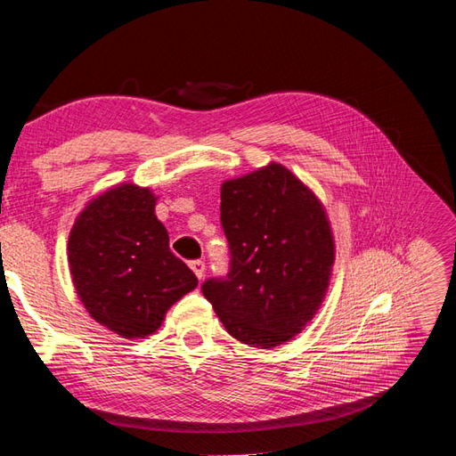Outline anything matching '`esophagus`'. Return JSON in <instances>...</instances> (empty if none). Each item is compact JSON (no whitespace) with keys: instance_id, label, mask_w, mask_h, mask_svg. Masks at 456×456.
<instances>
[{"instance_id":"1","label":"esophagus","mask_w":456,"mask_h":456,"mask_svg":"<svg viewBox=\"0 0 456 456\" xmlns=\"http://www.w3.org/2000/svg\"><path fill=\"white\" fill-rule=\"evenodd\" d=\"M191 270L196 273L198 279H202L206 273V264L202 260H192L191 262Z\"/></svg>"}]
</instances>
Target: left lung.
Segmentation results:
<instances>
[{
    "instance_id": "8db88e82",
    "label": "left lung",
    "mask_w": 456,
    "mask_h": 456,
    "mask_svg": "<svg viewBox=\"0 0 456 456\" xmlns=\"http://www.w3.org/2000/svg\"><path fill=\"white\" fill-rule=\"evenodd\" d=\"M221 227L229 272L202 293L244 345L272 348L302 331L320 308L335 260L318 198L279 163L225 181Z\"/></svg>"
}]
</instances>
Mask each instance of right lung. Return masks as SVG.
Here are the masks:
<instances>
[{
  "label": "right lung",
  "mask_w": 456,
  "mask_h": 456,
  "mask_svg": "<svg viewBox=\"0 0 456 456\" xmlns=\"http://www.w3.org/2000/svg\"><path fill=\"white\" fill-rule=\"evenodd\" d=\"M148 189L121 184L92 200L69 237V265L88 314L125 339L154 333L173 302L198 285L169 250Z\"/></svg>",
  "instance_id": "right-lung-1"
}]
</instances>
